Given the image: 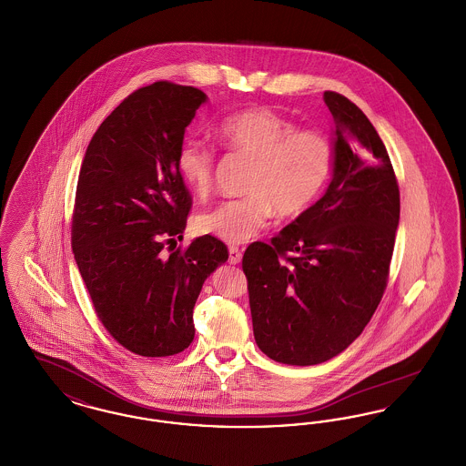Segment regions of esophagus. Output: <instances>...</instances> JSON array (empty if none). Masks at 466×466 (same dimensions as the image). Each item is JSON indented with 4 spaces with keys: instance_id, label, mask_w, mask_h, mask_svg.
<instances>
[{
    "instance_id": "esophagus-1",
    "label": "esophagus",
    "mask_w": 466,
    "mask_h": 466,
    "mask_svg": "<svg viewBox=\"0 0 466 466\" xmlns=\"http://www.w3.org/2000/svg\"><path fill=\"white\" fill-rule=\"evenodd\" d=\"M241 260H243V253L238 248H230L228 249V264L238 266V264H241Z\"/></svg>"
}]
</instances>
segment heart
<instances>
[{"label": "heart", "mask_w": 466, "mask_h": 466, "mask_svg": "<svg viewBox=\"0 0 466 466\" xmlns=\"http://www.w3.org/2000/svg\"><path fill=\"white\" fill-rule=\"evenodd\" d=\"M223 145L255 160L246 194L200 215L199 228L227 244H244L266 228L270 217L302 215L323 190L332 169V147L325 136L297 126L268 108L239 111L218 127ZM177 175L196 194L213 185L215 154L199 141L177 148Z\"/></svg>", "instance_id": "heart-1"}]
</instances>
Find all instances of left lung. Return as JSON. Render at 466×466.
Segmentation results:
<instances>
[{"mask_svg": "<svg viewBox=\"0 0 466 466\" xmlns=\"http://www.w3.org/2000/svg\"><path fill=\"white\" fill-rule=\"evenodd\" d=\"M323 101L333 116L323 198L243 257L257 346L302 367L340 355L363 332L386 289L400 222L397 177L374 126L337 92Z\"/></svg>", "mask_w": 466, "mask_h": 466, "instance_id": "8db88e82", "label": "left lung"}]
</instances>
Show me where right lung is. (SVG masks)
<instances>
[{
  "label": "right lung",
  "instance_id": "add662e5",
  "mask_svg": "<svg viewBox=\"0 0 466 466\" xmlns=\"http://www.w3.org/2000/svg\"><path fill=\"white\" fill-rule=\"evenodd\" d=\"M208 101L169 82L136 90L92 136L73 213L75 262L101 323L136 355H177L194 340L204 281L228 258L213 236L166 255L185 228L190 196L177 148Z\"/></svg>",
  "mask_w": 466,
  "mask_h": 466
}]
</instances>
